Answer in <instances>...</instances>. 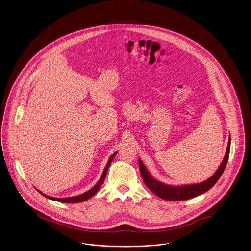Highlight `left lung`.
Instances as JSON below:
<instances>
[{
  "label": "left lung",
  "mask_w": 251,
  "mask_h": 251,
  "mask_svg": "<svg viewBox=\"0 0 251 251\" xmlns=\"http://www.w3.org/2000/svg\"><path fill=\"white\" fill-rule=\"evenodd\" d=\"M231 149V137H229L228 146L224 159L221 162L219 169L215 172V174L203 182L198 184H189V185H182V186H171L160 181L156 180L152 177L150 172L145 167L144 163L139 159V169H140L141 176L145 184L154 194L159 196L161 199L168 201H185L196 197L200 194L204 193L205 191H209L211 188L218 182L222 173L225 170L227 165L229 154Z\"/></svg>",
  "instance_id": "left-lung-1"
}]
</instances>
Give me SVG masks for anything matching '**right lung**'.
I'll return each mask as SVG.
<instances>
[{"label": "right lung", "mask_w": 251, "mask_h": 251, "mask_svg": "<svg viewBox=\"0 0 251 251\" xmlns=\"http://www.w3.org/2000/svg\"><path fill=\"white\" fill-rule=\"evenodd\" d=\"M118 152V151H117ZM117 152H115L113 155H111L110 158H109V160H108V162H107V164H106V166H105V168H104V170L102 172V175H101V176H100V179L99 181L97 182V184L93 187V188H91L90 191H86L85 193H82L80 195H77V196H74V197H66V198H55V197H51V196H49V195H47V194H44L43 192H41L39 191V193H41L43 196H45V197H47V198H49V199H50V200L53 201H60V202H66V203H75V202H81V201H85L88 200V199H90V197H92L97 191H99V189L100 188V186H101V184L103 183V181H104V178H105V176H106V173H107V170H108V168H109V165H110L111 161H113V159H114V157L116 156V154H117Z\"/></svg>", "instance_id": "obj_1"}]
</instances>
